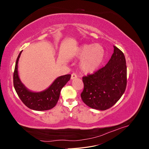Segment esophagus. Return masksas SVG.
Listing matches in <instances>:
<instances>
[{"label":"esophagus","mask_w":149,"mask_h":149,"mask_svg":"<svg viewBox=\"0 0 149 149\" xmlns=\"http://www.w3.org/2000/svg\"><path fill=\"white\" fill-rule=\"evenodd\" d=\"M76 78H77V75H76L75 73L71 74V79H75Z\"/></svg>","instance_id":"34e87169"}]
</instances>
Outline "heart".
Returning <instances> with one entry per match:
<instances>
[{
	"mask_svg": "<svg viewBox=\"0 0 149 149\" xmlns=\"http://www.w3.org/2000/svg\"><path fill=\"white\" fill-rule=\"evenodd\" d=\"M75 56L79 58L80 68L85 73L95 72L104 60L105 50L100 44H83L76 49Z\"/></svg>",
	"mask_w": 149,
	"mask_h": 149,
	"instance_id": "heart-1",
	"label": "heart"
}]
</instances>
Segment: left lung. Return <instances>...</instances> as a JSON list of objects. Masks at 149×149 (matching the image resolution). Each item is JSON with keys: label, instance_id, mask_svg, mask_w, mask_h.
Returning <instances> with one entry per match:
<instances>
[{"label": "left lung", "instance_id": "1", "mask_svg": "<svg viewBox=\"0 0 149 149\" xmlns=\"http://www.w3.org/2000/svg\"><path fill=\"white\" fill-rule=\"evenodd\" d=\"M83 101L93 109L104 111L118 102L127 85V66L124 53L114 46V53L104 67L83 76Z\"/></svg>", "mask_w": 149, "mask_h": 149}]
</instances>
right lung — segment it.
I'll return each instance as SVG.
<instances>
[{
  "instance_id": "obj_1",
  "label": "right lung",
  "mask_w": 149,
  "mask_h": 149,
  "mask_svg": "<svg viewBox=\"0 0 149 149\" xmlns=\"http://www.w3.org/2000/svg\"><path fill=\"white\" fill-rule=\"evenodd\" d=\"M21 51L15 63L13 72V86L15 91L24 104L35 111H47L55 107L59 100L60 91L63 87L71 78V74H66L57 78L48 89L42 92L30 91L22 84L18 74V62L22 53Z\"/></svg>"
}]
</instances>
